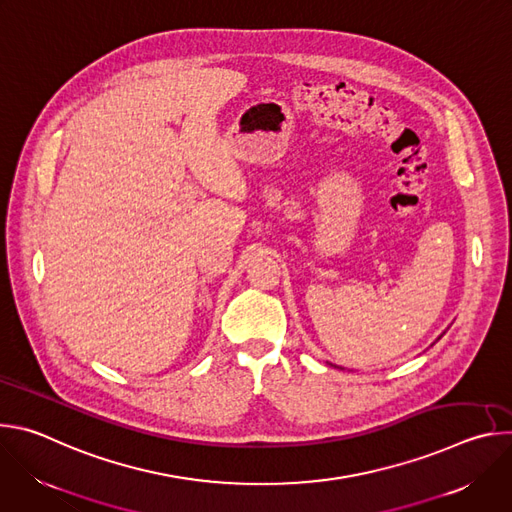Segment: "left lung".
Wrapping results in <instances>:
<instances>
[{"mask_svg": "<svg viewBox=\"0 0 512 512\" xmlns=\"http://www.w3.org/2000/svg\"><path fill=\"white\" fill-rule=\"evenodd\" d=\"M442 338V336H440ZM440 338H437V340H440ZM332 367H336V364H332ZM336 369H342V367H336Z\"/></svg>", "mask_w": 512, "mask_h": 512, "instance_id": "obj_1", "label": "left lung"}]
</instances>
